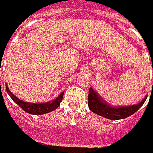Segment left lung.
Here are the masks:
<instances>
[{
	"mask_svg": "<svg viewBox=\"0 0 153 153\" xmlns=\"http://www.w3.org/2000/svg\"><path fill=\"white\" fill-rule=\"evenodd\" d=\"M147 95L138 104L132 105H123V106H114L100 96V94L95 91L94 88H90L88 92V105L91 110L92 112L95 114L101 116L110 120H119L124 119L128 117L133 115L142 106Z\"/></svg>",
	"mask_w": 153,
	"mask_h": 153,
	"instance_id": "1",
	"label": "left lung"
}]
</instances>
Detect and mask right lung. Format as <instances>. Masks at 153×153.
I'll return each mask as SVG.
<instances>
[{
  "instance_id": "obj_1",
  "label": "right lung",
  "mask_w": 153,
  "mask_h": 153,
  "mask_svg": "<svg viewBox=\"0 0 153 153\" xmlns=\"http://www.w3.org/2000/svg\"><path fill=\"white\" fill-rule=\"evenodd\" d=\"M6 89H7V92L9 94V96L12 98V100L18 105H19L25 111H26L27 113L32 115L46 114V113H48L50 111H54L55 109L59 106L63 96H64V93H65V92H62L58 97L52 101H48L45 103H30L23 101L22 100L15 96L14 94L10 91L7 85H6Z\"/></svg>"
}]
</instances>
